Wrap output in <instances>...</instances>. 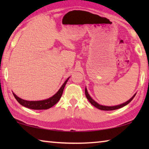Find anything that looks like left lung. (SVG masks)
<instances>
[{
  "label": "left lung",
  "instance_id": "left-lung-1",
  "mask_svg": "<svg viewBox=\"0 0 149 149\" xmlns=\"http://www.w3.org/2000/svg\"><path fill=\"white\" fill-rule=\"evenodd\" d=\"M85 96H86L87 99H88V100L90 102L91 104L92 105L94 106V107H95L96 108H99V109L101 110H116V109H119V108H122L123 107H125V105H127L129 104V103L132 101V100H133V98L135 97V96L136 95L135 94L133 96V97L131 98V99L127 100V102H125L124 103H123V104H119V105H117V106H114V107H107V106H103V105H100L99 104H98V103L97 102H95L94 100H93L91 97V96L89 95V93H88L87 92V88H85Z\"/></svg>",
  "mask_w": 149,
  "mask_h": 149
}]
</instances>
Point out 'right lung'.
<instances>
[{
	"instance_id": "add662e5",
	"label": "right lung",
	"mask_w": 149,
	"mask_h": 149,
	"mask_svg": "<svg viewBox=\"0 0 149 149\" xmlns=\"http://www.w3.org/2000/svg\"><path fill=\"white\" fill-rule=\"evenodd\" d=\"M68 77V79L65 81L64 84L62 85V87L60 88V89L58 91V92L52 97H50L49 99L42 100H37V101H29V100H26L24 99H22L19 98L17 96L14 94L13 93V95L14 96L15 99L17 100L20 104L24 106V107L30 108V109L33 110H47L49 108L53 107L54 104L58 102L60 98L62 97V95L63 93V91L65 87V85L68 82V80L69 79Z\"/></svg>"
}]
</instances>
